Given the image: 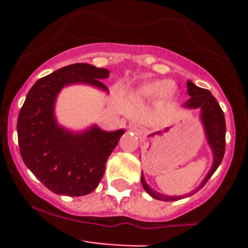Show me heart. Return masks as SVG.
Wrapping results in <instances>:
<instances>
[{
	"mask_svg": "<svg viewBox=\"0 0 248 248\" xmlns=\"http://www.w3.org/2000/svg\"><path fill=\"white\" fill-rule=\"evenodd\" d=\"M177 87L172 80H149L139 85L135 91V95L141 99H154L157 98L161 102H166L174 98Z\"/></svg>",
	"mask_w": 248,
	"mask_h": 248,
	"instance_id": "obj_1",
	"label": "heart"
}]
</instances>
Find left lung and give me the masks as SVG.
<instances>
[{
    "instance_id": "obj_1",
    "label": "left lung",
    "mask_w": 248,
    "mask_h": 248,
    "mask_svg": "<svg viewBox=\"0 0 248 248\" xmlns=\"http://www.w3.org/2000/svg\"><path fill=\"white\" fill-rule=\"evenodd\" d=\"M187 85V94L190 98L186 100L183 104L184 108L186 109H199L200 110V119L201 124H202L203 133H205L206 140L209 144L210 149L212 153V165L209 172L203 177V180L201 181L200 185L191 192L186 195H164L161 192H157L156 190L151 189L150 186L146 184L144 175L141 172V185H143L144 190L150 195L151 198L156 199L160 201H177L180 199L189 198L191 195L196 194L201 187H203L207 180L212 176L216 169L220 166L221 161H222L223 154H225V135H226V123H225V115H223L222 109L220 108L217 100L215 99L214 95H211L207 89H202L200 87L192 83L191 80L186 82Z\"/></svg>"
}]
</instances>
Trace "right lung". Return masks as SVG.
<instances>
[{"label":"right lung","mask_w":248,"mask_h":248,"mask_svg":"<svg viewBox=\"0 0 248 248\" xmlns=\"http://www.w3.org/2000/svg\"><path fill=\"white\" fill-rule=\"evenodd\" d=\"M110 72L74 63L37 80L28 92L17 120L19 153L26 166L57 195L83 196L97 189L105 163L125 130L107 131L97 124L83 130L61 125L56 102L64 87L89 85L109 93L100 80Z\"/></svg>","instance_id":"add662e5"}]
</instances>
